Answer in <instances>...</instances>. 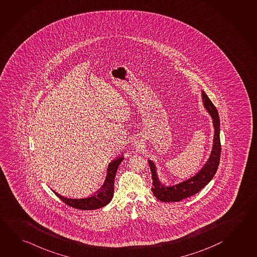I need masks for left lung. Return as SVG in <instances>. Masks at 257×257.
<instances>
[{
	"label": "left lung",
	"mask_w": 257,
	"mask_h": 257,
	"mask_svg": "<svg viewBox=\"0 0 257 257\" xmlns=\"http://www.w3.org/2000/svg\"><path fill=\"white\" fill-rule=\"evenodd\" d=\"M203 103L206 110L209 112L211 117L213 118V125L215 127V136L213 149L211 151L210 158L207 160L205 166L194 177L188 178L181 183L176 184L174 186L167 187L162 185L159 180L156 173V167L151 160H148L150 164V170L153 178V187L151 190L154 196L162 202H178L187 198L189 196L196 195L200 191L203 187H205L211 179L214 178L216 170L218 168L221 155V143H220V119L218 112L216 107L212 103L210 98L207 95L202 91Z\"/></svg>",
	"instance_id": "8db88e82"
}]
</instances>
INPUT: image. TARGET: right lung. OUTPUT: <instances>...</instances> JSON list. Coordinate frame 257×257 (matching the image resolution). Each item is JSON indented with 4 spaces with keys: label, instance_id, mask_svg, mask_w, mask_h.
I'll list each match as a JSON object with an SVG mask.
<instances>
[{
    "label": "right lung",
    "instance_id": "obj_1",
    "mask_svg": "<svg viewBox=\"0 0 257 257\" xmlns=\"http://www.w3.org/2000/svg\"><path fill=\"white\" fill-rule=\"evenodd\" d=\"M123 159H124L123 157H119L109 163L107 168V178L104 182V185L96 194H94L92 196H88L85 198H67L59 195L56 192H53L62 202L65 203L66 205L74 207L76 209L95 210V209L101 208L103 206L107 205L113 197L114 180L116 177L117 168L119 164L121 163Z\"/></svg>",
    "mask_w": 257,
    "mask_h": 257
}]
</instances>
